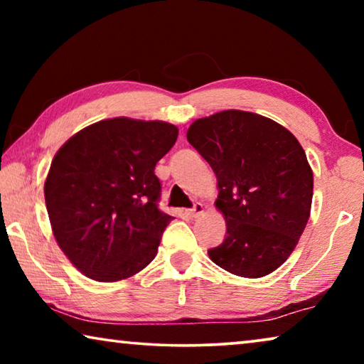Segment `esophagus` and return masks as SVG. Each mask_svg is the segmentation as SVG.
<instances>
[{
    "instance_id": "esophagus-1",
    "label": "esophagus",
    "mask_w": 364,
    "mask_h": 364,
    "mask_svg": "<svg viewBox=\"0 0 364 364\" xmlns=\"http://www.w3.org/2000/svg\"><path fill=\"white\" fill-rule=\"evenodd\" d=\"M202 213H204V205H202L200 202H197V204H194L193 208H189V210H188V215L191 218H197Z\"/></svg>"
}]
</instances>
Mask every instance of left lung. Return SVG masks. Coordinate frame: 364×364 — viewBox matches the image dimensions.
<instances>
[{"mask_svg":"<svg viewBox=\"0 0 364 364\" xmlns=\"http://www.w3.org/2000/svg\"><path fill=\"white\" fill-rule=\"evenodd\" d=\"M188 141L218 180L226 237L208 257L230 273L262 278L287 260L310 218L313 171L279 123L244 110L196 120Z\"/></svg>","mask_w":364,"mask_h":364,"instance_id":"8db88e82","label":"left lung"}]
</instances>
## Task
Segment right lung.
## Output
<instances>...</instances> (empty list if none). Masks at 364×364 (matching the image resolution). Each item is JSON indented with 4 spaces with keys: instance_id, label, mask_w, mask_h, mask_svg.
I'll return each instance as SVG.
<instances>
[{
    "instance_id": "1",
    "label": "right lung",
    "mask_w": 364,
    "mask_h": 364,
    "mask_svg": "<svg viewBox=\"0 0 364 364\" xmlns=\"http://www.w3.org/2000/svg\"><path fill=\"white\" fill-rule=\"evenodd\" d=\"M176 138L171 123L117 117L83 128L54 156L45 183L49 221L85 276L115 282L154 260L173 218L159 208L154 168Z\"/></svg>"
}]
</instances>
